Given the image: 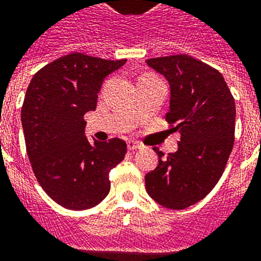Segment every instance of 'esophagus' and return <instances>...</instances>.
<instances>
[{
    "instance_id": "1",
    "label": "esophagus",
    "mask_w": 261,
    "mask_h": 261,
    "mask_svg": "<svg viewBox=\"0 0 261 261\" xmlns=\"http://www.w3.org/2000/svg\"><path fill=\"white\" fill-rule=\"evenodd\" d=\"M127 148L130 149V151H134V149H139V148H142V144L138 143V142H135V140H128Z\"/></svg>"
}]
</instances>
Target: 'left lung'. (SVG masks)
I'll use <instances>...</instances> for the list:
<instances>
[{
  "instance_id": "1",
  "label": "left lung",
  "mask_w": 261,
  "mask_h": 261,
  "mask_svg": "<svg viewBox=\"0 0 261 261\" xmlns=\"http://www.w3.org/2000/svg\"><path fill=\"white\" fill-rule=\"evenodd\" d=\"M168 80L165 119L180 133L176 152L153 148L159 164L146 174V190L159 205L181 210L205 198L221 178L235 139V99L215 68L188 55L147 60Z\"/></svg>"
}]
</instances>
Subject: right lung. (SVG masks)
I'll use <instances>...</instances> for the list:
<instances>
[{"label": "right lung", "instance_id": "add662e5", "mask_svg": "<svg viewBox=\"0 0 261 261\" xmlns=\"http://www.w3.org/2000/svg\"><path fill=\"white\" fill-rule=\"evenodd\" d=\"M122 60L73 52L44 65L26 90L21 121L27 156L36 180L65 209L87 210L109 194V172L123 160L119 138L90 143L84 115L96 110L103 79Z\"/></svg>", "mask_w": 261, "mask_h": 261}]
</instances>
